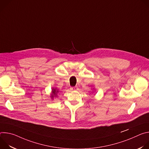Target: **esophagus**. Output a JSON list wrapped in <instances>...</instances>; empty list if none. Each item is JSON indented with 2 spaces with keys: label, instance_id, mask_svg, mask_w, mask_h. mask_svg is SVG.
Returning <instances> with one entry per match:
<instances>
[{
  "label": "esophagus",
  "instance_id": "obj_1",
  "mask_svg": "<svg viewBox=\"0 0 149 149\" xmlns=\"http://www.w3.org/2000/svg\"><path fill=\"white\" fill-rule=\"evenodd\" d=\"M70 90H71V91H77L78 90V87H71L70 88Z\"/></svg>",
  "mask_w": 149,
  "mask_h": 149
}]
</instances>
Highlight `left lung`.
<instances>
[{
	"mask_svg": "<svg viewBox=\"0 0 149 149\" xmlns=\"http://www.w3.org/2000/svg\"><path fill=\"white\" fill-rule=\"evenodd\" d=\"M93 90H94V88H93Z\"/></svg>",
	"mask_w": 149,
	"mask_h": 149,
	"instance_id": "1",
	"label": "left lung"
}]
</instances>
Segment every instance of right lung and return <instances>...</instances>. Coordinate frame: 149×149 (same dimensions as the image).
Here are the masks:
<instances>
[{
	"instance_id": "right-lung-1",
	"label": "right lung",
	"mask_w": 149,
	"mask_h": 149,
	"mask_svg": "<svg viewBox=\"0 0 149 149\" xmlns=\"http://www.w3.org/2000/svg\"><path fill=\"white\" fill-rule=\"evenodd\" d=\"M58 93H59L58 90H57L56 88H52L51 93V99L53 100L54 97H57Z\"/></svg>"
}]
</instances>
